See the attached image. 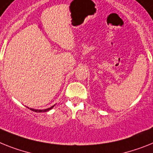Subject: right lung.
Listing matches in <instances>:
<instances>
[{
	"label": "right lung",
	"mask_w": 153,
	"mask_h": 153,
	"mask_svg": "<svg viewBox=\"0 0 153 153\" xmlns=\"http://www.w3.org/2000/svg\"><path fill=\"white\" fill-rule=\"evenodd\" d=\"M54 106H55V105H53V106H51V107H49V108H47V109H45V110H35V109H33V108H30V110H33V111H35V112H37V113L47 112V111H49V110H51V109H53V107ZM28 108H29V107H28Z\"/></svg>",
	"instance_id": "right-lung-1"
}]
</instances>
